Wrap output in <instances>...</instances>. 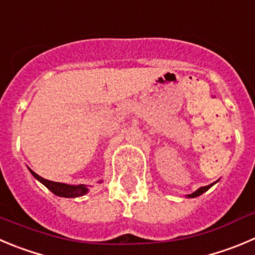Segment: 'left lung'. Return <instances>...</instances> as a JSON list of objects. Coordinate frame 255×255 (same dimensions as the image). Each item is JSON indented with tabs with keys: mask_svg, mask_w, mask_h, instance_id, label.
Returning a JSON list of instances; mask_svg holds the SVG:
<instances>
[{
	"mask_svg": "<svg viewBox=\"0 0 255 255\" xmlns=\"http://www.w3.org/2000/svg\"><path fill=\"white\" fill-rule=\"evenodd\" d=\"M213 185H214V183H213V184H210V185H207V186H202V188H199L198 190H196V191H194L193 194H189L188 196H189V198H195V196L202 195L203 193H205V191H207L208 189H210V188H212Z\"/></svg>",
	"mask_w": 255,
	"mask_h": 255,
	"instance_id": "left-lung-1",
	"label": "left lung"
}]
</instances>
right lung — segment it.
Here are the masks:
<instances>
[{
    "label": "right lung",
    "mask_w": 255,
    "mask_h": 255,
    "mask_svg": "<svg viewBox=\"0 0 255 255\" xmlns=\"http://www.w3.org/2000/svg\"><path fill=\"white\" fill-rule=\"evenodd\" d=\"M31 174L35 176L37 180H40L43 185L47 189H50L55 195L64 196V198H76V196H81L84 194L87 193V188L85 185H66V184L62 183H56V181H51L47 179H43L42 176L37 175L35 171H32L30 169Z\"/></svg>",
    "instance_id": "add662e5"
}]
</instances>
